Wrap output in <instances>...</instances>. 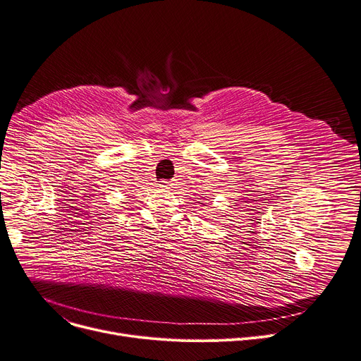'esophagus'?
Instances as JSON below:
<instances>
[{
  "instance_id": "obj_1",
  "label": "esophagus",
  "mask_w": 361,
  "mask_h": 361,
  "mask_svg": "<svg viewBox=\"0 0 361 361\" xmlns=\"http://www.w3.org/2000/svg\"><path fill=\"white\" fill-rule=\"evenodd\" d=\"M161 185L162 187H169V185H171V183L170 181H161Z\"/></svg>"
}]
</instances>
